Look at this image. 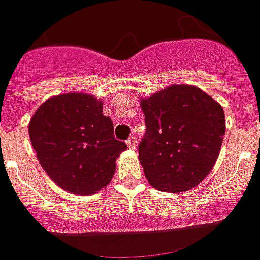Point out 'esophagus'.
I'll list each match as a JSON object with an SVG mask.
<instances>
[{
  "mask_svg": "<svg viewBox=\"0 0 260 260\" xmlns=\"http://www.w3.org/2000/svg\"><path fill=\"white\" fill-rule=\"evenodd\" d=\"M125 143H127V146H128V149H132V150H133V149H136V146H137V140H136L135 136H130V137L127 139V142H125Z\"/></svg>",
  "mask_w": 260,
  "mask_h": 260,
  "instance_id": "34e87169",
  "label": "esophagus"
}]
</instances>
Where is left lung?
Segmentation results:
<instances>
[{"label":"left lung","instance_id":"8db88e82","mask_svg":"<svg viewBox=\"0 0 260 260\" xmlns=\"http://www.w3.org/2000/svg\"><path fill=\"white\" fill-rule=\"evenodd\" d=\"M146 133L139 160L153 188L184 192L213 169L225 133L224 111L200 88L172 85L140 100Z\"/></svg>","mask_w":260,"mask_h":260}]
</instances>
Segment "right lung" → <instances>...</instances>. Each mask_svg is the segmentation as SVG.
Masks as SVG:
<instances>
[{
  "instance_id": "add662e5",
  "label": "right lung",
  "mask_w": 260,
  "mask_h": 260,
  "mask_svg": "<svg viewBox=\"0 0 260 260\" xmlns=\"http://www.w3.org/2000/svg\"><path fill=\"white\" fill-rule=\"evenodd\" d=\"M28 135L37 159L56 185L78 195L110 184L115 159L127 149L114 137L103 103L85 94L53 96L39 107Z\"/></svg>"
}]
</instances>
